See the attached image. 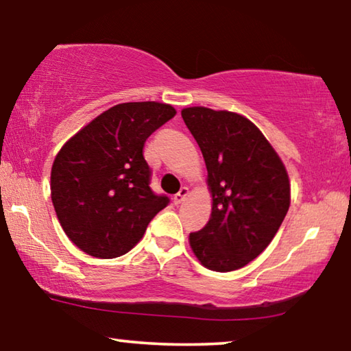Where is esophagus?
Listing matches in <instances>:
<instances>
[{"mask_svg": "<svg viewBox=\"0 0 351 351\" xmlns=\"http://www.w3.org/2000/svg\"><path fill=\"white\" fill-rule=\"evenodd\" d=\"M186 196H188V188L182 186L180 191L177 193V195H174V197H172V199H174V204H180V202H184Z\"/></svg>", "mask_w": 351, "mask_h": 351, "instance_id": "1", "label": "esophagus"}]
</instances>
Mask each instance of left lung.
Returning <instances> with one entry per match:
<instances>
[{
  "instance_id": "left-lung-1",
  "label": "left lung",
  "mask_w": 351,
  "mask_h": 351,
  "mask_svg": "<svg viewBox=\"0 0 351 351\" xmlns=\"http://www.w3.org/2000/svg\"><path fill=\"white\" fill-rule=\"evenodd\" d=\"M204 156L212 213L190 245L210 271L230 272L260 255L289 207V179L280 156L245 117L197 106L182 110Z\"/></svg>"
}]
</instances>
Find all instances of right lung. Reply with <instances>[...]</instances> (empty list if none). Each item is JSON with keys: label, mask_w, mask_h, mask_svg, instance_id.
Wrapping results in <instances>:
<instances>
[{"label": "right lung", "mask_w": 351, "mask_h": 351, "mask_svg": "<svg viewBox=\"0 0 351 351\" xmlns=\"http://www.w3.org/2000/svg\"><path fill=\"white\" fill-rule=\"evenodd\" d=\"M176 115L169 104H117L74 134L55 156L50 191L74 245L95 258H117L138 243L169 197L150 188L144 158L149 136Z\"/></svg>", "instance_id": "right-lung-1"}]
</instances>
